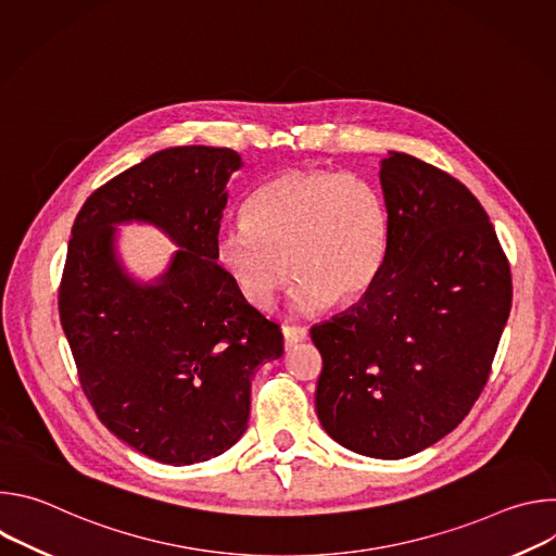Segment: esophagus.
I'll use <instances>...</instances> for the list:
<instances>
[{
    "label": "esophagus",
    "instance_id": "esophagus-1",
    "mask_svg": "<svg viewBox=\"0 0 556 556\" xmlns=\"http://www.w3.org/2000/svg\"><path fill=\"white\" fill-rule=\"evenodd\" d=\"M283 345H286V350H292L296 343H301V341H305V337H307V332L303 330V328H292V326H283Z\"/></svg>",
    "mask_w": 556,
    "mask_h": 556
}]
</instances>
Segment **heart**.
<instances>
[{
    "label": "heart",
    "mask_w": 556,
    "mask_h": 556,
    "mask_svg": "<svg viewBox=\"0 0 556 556\" xmlns=\"http://www.w3.org/2000/svg\"><path fill=\"white\" fill-rule=\"evenodd\" d=\"M247 226L224 228L215 260L257 307L275 303L290 277V309L314 316L369 290L387 249V213L361 176L288 172L262 185L244 208Z\"/></svg>",
    "instance_id": "heart-1"
}]
</instances>
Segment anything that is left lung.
Here are the masks:
<instances>
[{"label": "left lung", "mask_w": 556, "mask_h": 556, "mask_svg": "<svg viewBox=\"0 0 556 556\" xmlns=\"http://www.w3.org/2000/svg\"><path fill=\"white\" fill-rule=\"evenodd\" d=\"M387 249L358 303L309 330L316 416L341 446L401 459L470 412L506 328L513 281L475 195L403 151L380 161Z\"/></svg>", "instance_id": "1"}]
</instances>
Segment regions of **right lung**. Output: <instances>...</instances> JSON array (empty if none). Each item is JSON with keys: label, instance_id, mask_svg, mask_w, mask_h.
<instances>
[{"label": "right lung", "instance_id": "add662e5", "mask_svg": "<svg viewBox=\"0 0 556 556\" xmlns=\"http://www.w3.org/2000/svg\"><path fill=\"white\" fill-rule=\"evenodd\" d=\"M244 163L226 147L155 151L78 211L59 316L101 422L138 453L174 466L228 451L249 427L251 380L283 354L277 324L215 260L226 185ZM149 223L179 247L157 278H134L121 223Z\"/></svg>", "mask_w": 556, "mask_h": 556}]
</instances>
